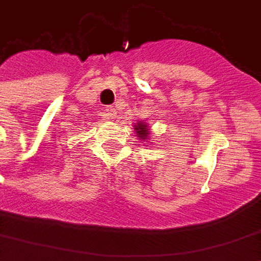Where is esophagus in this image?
I'll use <instances>...</instances> for the list:
<instances>
[{
  "instance_id": "34e87169",
  "label": "esophagus",
  "mask_w": 261,
  "mask_h": 261,
  "mask_svg": "<svg viewBox=\"0 0 261 261\" xmlns=\"http://www.w3.org/2000/svg\"><path fill=\"white\" fill-rule=\"evenodd\" d=\"M106 116H108V119H116L117 110L114 108H106Z\"/></svg>"
}]
</instances>
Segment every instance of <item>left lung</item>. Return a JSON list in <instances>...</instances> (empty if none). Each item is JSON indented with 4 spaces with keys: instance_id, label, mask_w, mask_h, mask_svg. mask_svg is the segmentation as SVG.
Here are the masks:
<instances>
[{
    "instance_id": "1",
    "label": "left lung",
    "mask_w": 261,
    "mask_h": 261,
    "mask_svg": "<svg viewBox=\"0 0 261 261\" xmlns=\"http://www.w3.org/2000/svg\"><path fill=\"white\" fill-rule=\"evenodd\" d=\"M134 130H136L137 136L140 137L141 140H148V137H149V127H148L147 123H144V121H138L137 125H134Z\"/></svg>"
}]
</instances>
